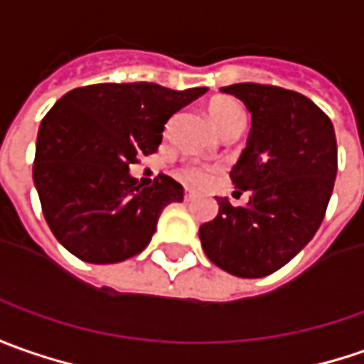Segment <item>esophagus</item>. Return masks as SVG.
Listing matches in <instances>:
<instances>
[{
	"label": "esophagus",
	"instance_id": "esophagus-1",
	"mask_svg": "<svg viewBox=\"0 0 364 364\" xmlns=\"http://www.w3.org/2000/svg\"><path fill=\"white\" fill-rule=\"evenodd\" d=\"M183 197H185V201H191V199H195V193L193 191H185V195H183Z\"/></svg>",
	"mask_w": 364,
	"mask_h": 364
}]
</instances>
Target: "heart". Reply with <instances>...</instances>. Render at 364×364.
Masks as SVG:
<instances>
[{"instance_id": "b5f03b06", "label": "heart", "mask_w": 364, "mask_h": 364, "mask_svg": "<svg viewBox=\"0 0 364 364\" xmlns=\"http://www.w3.org/2000/svg\"><path fill=\"white\" fill-rule=\"evenodd\" d=\"M209 119L220 129L225 136L230 134H240L245 127V112L233 98L228 96H218L207 105ZM218 169L209 165H199V163H183L179 167V177L183 181L193 185V187H205L215 177Z\"/></svg>"}]
</instances>
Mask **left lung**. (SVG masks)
<instances>
[{"instance_id": "left-lung-1", "label": "left lung", "mask_w": 364, "mask_h": 364, "mask_svg": "<svg viewBox=\"0 0 364 364\" xmlns=\"http://www.w3.org/2000/svg\"><path fill=\"white\" fill-rule=\"evenodd\" d=\"M221 90L252 112L247 146L230 173L250 201L233 207L218 199L220 213L199 228V240L221 269L262 278L286 266L324 220L338 169L334 127L310 98L288 88L242 82Z\"/></svg>"}]
</instances>
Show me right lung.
I'll return each mask as SVG.
<instances>
[{
	"label": "right lung",
	"instance_id": "add662e5",
	"mask_svg": "<svg viewBox=\"0 0 364 364\" xmlns=\"http://www.w3.org/2000/svg\"><path fill=\"white\" fill-rule=\"evenodd\" d=\"M205 88L171 90L155 82H105L74 88L46 114L33 183L52 233L90 264L141 254L161 211L183 201V187L159 175L139 185L129 167L155 153L167 120Z\"/></svg>",
	"mask_w": 364,
	"mask_h": 364
}]
</instances>
